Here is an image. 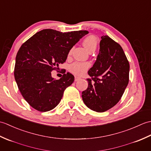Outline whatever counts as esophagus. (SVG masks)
Segmentation results:
<instances>
[{
	"instance_id": "34e87169",
	"label": "esophagus",
	"mask_w": 151,
	"mask_h": 151,
	"mask_svg": "<svg viewBox=\"0 0 151 151\" xmlns=\"http://www.w3.org/2000/svg\"><path fill=\"white\" fill-rule=\"evenodd\" d=\"M81 77H79V76H76L75 77V82H76V81H79L80 79H81Z\"/></svg>"
}]
</instances>
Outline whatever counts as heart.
<instances>
[{
  "label": "heart",
  "mask_w": 151,
  "mask_h": 151,
  "mask_svg": "<svg viewBox=\"0 0 151 151\" xmlns=\"http://www.w3.org/2000/svg\"><path fill=\"white\" fill-rule=\"evenodd\" d=\"M83 45L89 52L91 50H95L97 48V41L93 36H88L85 37L82 41ZM71 50L69 51V54L71 53ZM90 67V63L88 62H75L70 66V71L74 75L81 76L87 71V70Z\"/></svg>",
  "instance_id": "b5f03b06"
}]
</instances>
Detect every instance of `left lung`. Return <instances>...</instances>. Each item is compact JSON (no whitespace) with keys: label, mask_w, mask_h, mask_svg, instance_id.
<instances>
[{"label":"left lung","mask_w":151,"mask_h":151,"mask_svg":"<svg viewBox=\"0 0 151 151\" xmlns=\"http://www.w3.org/2000/svg\"><path fill=\"white\" fill-rule=\"evenodd\" d=\"M130 65L119 43L108 36L101 37L95 63L88 70V87L82 100L91 110L104 112L114 107L123 95L129 81Z\"/></svg>","instance_id":"1"}]
</instances>
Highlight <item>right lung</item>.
I'll list each match as a JSON object with an SVG mask.
<instances>
[{"instance_id":"obj_1","label":"right lung","mask_w":151,"mask_h":151,"mask_svg":"<svg viewBox=\"0 0 151 151\" xmlns=\"http://www.w3.org/2000/svg\"><path fill=\"white\" fill-rule=\"evenodd\" d=\"M88 34L87 30L44 29L22 45L16 56L14 76L22 97L33 108L48 111L60 103L75 77L67 73L55 80L51 72L65 62L69 50Z\"/></svg>"}]
</instances>
